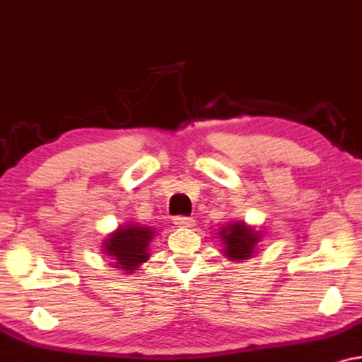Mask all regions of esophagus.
I'll list each match as a JSON object with an SVG mask.
<instances>
[{
  "instance_id": "1",
  "label": "esophagus",
  "mask_w": 362,
  "mask_h": 362,
  "mask_svg": "<svg viewBox=\"0 0 362 362\" xmlns=\"http://www.w3.org/2000/svg\"><path fill=\"white\" fill-rule=\"evenodd\" d=\"M174 224L175 228H191V226L194 224V219L188 216H175Z\"/></svg>"
}]
</instances>
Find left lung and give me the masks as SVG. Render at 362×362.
<instances>
[{"instance_id": "left-lung-1", "label": "left lung", "mask_w": 362, "mask_h": 362, "mask_svg": "<svg viewBox=\"0 0 362 362\" xmlns=\"http://www.w3.org/2000/svg\"><path fill=\"white\" fill-rule=\"evenodd\" d=\"M223 245V256L232 262H245L252 259L257 246L264 238V230L254 229L245 221H230L223 224L216 232Z\"/></svg>"}]
</instances>
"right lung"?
I'll use <instances>...</instances> for the list:
<instances>
[{"label":"right lung","mask_w":362,"mask_h":362,"mask_svg":"<svg viewBox=\"0 0 362 362\" xmlns=\"http://www.w3.org/2000/svg\"><path fill=\"white\" fill-rule=\"evenodd\" d=\"M155 233L152 226L125 223L103 240L102 254L108 256L111 268L122 274H134L139 265L151 257L148 247Z\"/></svg>","instance_id":"add662e5"}]
</instances>
